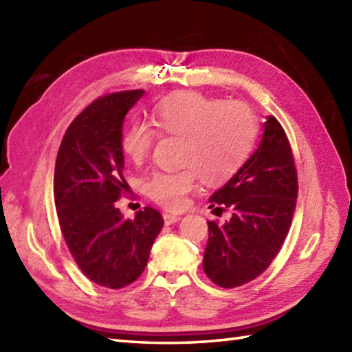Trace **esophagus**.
Listing matches in <instances>:
<instances>
[{
	"mask_svg": "<svg viewBox=\"0 0 352 352\" xmlns=\"http://www.w3.org/2000/svg\"><path fill=\"white\" fill-rule=\"evenodd\" d=\"M163 219H164V223H166V226H172V223L178 222V221H180L182 218H180V216H177V214L164 213V214H163Z\"/></svg>",
	"mask_w": 352,
	"mask_h": 352,
	"instance_id": "1",
	"label": "esophagus"
}]
</instances>
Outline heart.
<instances>
[{
	"mask_svg": "<svg viewBox=\"0 0 352 352\" xmlns=\"http://www.w3.org/2000/svg\"><path fill=\"white\" fill-rule=\"evenodd\" d=\"M151 121L163 136L183 138L182 163L188 168L155 172L145 183L146 195L168 210L184 206L198 174L212 186L233 178L250 157L257 134L256 118L243 104L192 91L164 96L153 107ZM155 138L151 126L133 122L122 134V153L136 164L145 162Z\"/></svg>",
	"mask_w": 352,
	"mask_h": 352,
	"instance_id": "b5f03b06",
	"label": "heart"
}]
</instances>
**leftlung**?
<instances>
[{
  "label": "left lung",
  "mask_w": 352,
  "mask_h": 352,
  "mask_svg": "<svg viewBox=\"0 0 352 352\" xmlns=\"http://www.w3.org/2000/svg\"><path fill=\"white\" fill-rule=\"evenodd\" d=\"M266 119L256 153L210 197V207L233 212L223 226L207 222L203 260L206 275L226 289L242 286L266 271L294 218L298 197L294 154L280 122L274 116Z\"/></svg>",
  "instance_id": "obj_1"
}]
</instances>
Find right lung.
Listing matches in <instances>:
<instances>
[{
    "label": "right lung",
    "mask_w": 352,
    "mask_h": 352,
    "mask_svg": "<svg viewBox=\"0 0 352 352\" xmlns=\"http://www.w3.org/2000/svg\"><path fill=\"white\" fill-rule=\"evenodd\" d=\"M142 95L138 89L94 101L68 126L56 160L54 203L65 242L81 272L109 289L139 278L163 228L153 207L134 219H125L115 207L126 184L124 118Z\"/></svg>",
    "instance_id": "right-lung-1"
}]
</instances>
